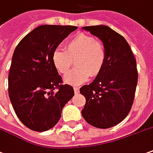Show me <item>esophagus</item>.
<instances>
[{
	"label": "esophagus",
	"mask_w": 153,
	"mask_h": 153,
	"mask_svg": "<svg viewBox=\"0 0 153 153\" xmlns=\"http://www.w3.org/2000/svg\"><path fill=\"white\" fill-rule=\"evenodd\" d=\"M74 93H75V94H78V93H79V88L75 86V87H74Z\"/></svg>",
	"instance_id": "1"
}]
</instances>
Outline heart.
I'll list each match as a JSON object with an SVG mask.
<instances>
[{
	"instance_id": "b5f03b06",
	"label": "heart",
	"mask_w": 153,
	"mask_h": 153,
	"mask_svg": "<svg viewBox=\"0 0 153 153\" xmlns=\"http://www.w3.org/2000/svg\"><path fill=\"white\" fill-rule=\"evenodd\" d=\"M75 62V68L64 78L70 85L84 83L89 77L95 78L102 72L106 62V49L101 42L85 33H78L66 44V51L56 49L52 62L62 74H66Z\"/></svg>"
}]
</instances>
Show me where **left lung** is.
<instances>
[{
  "label": "left lung",
  "mask_w": 153,
  "mask_h": 153,
  "mask_svg": "<svg viewBox=\"0 0 153 153\" xmlns=\"http://www.w3.org/2000/svg\"><path fill=\"white\" fill-rule=\"evenodd\" d=\"M83 29L103 42L106 62L95 79L79 90L86 100L82 116L94 127L110 128L124 120L133 105L138 80L137 60L124 37L109 27Z\"/></svg>",
  "instance_id": "left-lung-1"
}]
</instances>
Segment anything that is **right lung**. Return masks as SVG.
I'll return each mask as SVG.
<instances>
[{
	"label": "right lung",
	"instance_id": "right-lung-1",
	"mask_svg": "<svg viewBox=\"0 0 153 153\" xmlns=\"http://www.w3.org/2000/svg\"><path fill=\"white\" fill-rule=\"evenodd\" d=\"M78 28L42 25L16 47L8 75V93L16 116L27 128L45 131L59 122L63 106L74 94L52 62L61 42Z\"/></svg>",
	"mask_w": 153,
	"mask_h": 153
}]
</instances>
